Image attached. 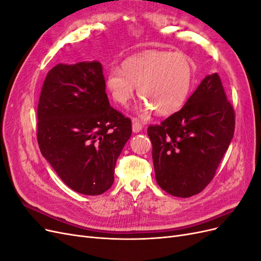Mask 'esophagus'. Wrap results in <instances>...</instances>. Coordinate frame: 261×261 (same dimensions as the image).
Here are the masks:
<instances>
[{"instance_id": "esophagus-1", "label": "esophagus", "mask_w": 261, "mask_h": 261, "mask_svg": "<svg viewBox=\"0 0 261 261\" xmlns=\"http://www.w3.org/2000/svg\"><path fill=\"white\" fill-rule=\"evenodd\" d=\"M132 128L134 133H139L141 129H143V125L137 120V118H133V125Z\"/></svg>"}]
</instances>
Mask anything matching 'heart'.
I'll return each instance as SVG.
<instances>
[{
  "label": "heart",
  "mask_w": 261,
  "mask_h": 261,
  "mask_svg": "<svg viewBox=\"0 0 261 261\" xmlns=\"http://www.w3.org/2000/svg\"><path fill=\"white\" fill-rule=\"evenodd\" d=\"M192 81L193 68L187 55L151 51L126 60L122 70L112 68L106 77V87L122 107L128 105L135 87L145 101L144 112L152 109L158 115H170L184 105Z\"/></svg>",
  "instance_id": "1"
}]
</instances>
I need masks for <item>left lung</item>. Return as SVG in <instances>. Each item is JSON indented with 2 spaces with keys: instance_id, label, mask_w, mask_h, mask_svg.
<instances>
[{
  "instance_id": "obj_1",
  "label": "left lung",
  "mask_w": 261,
  "mask_h": 261,
  "mask_svg": "<svg viewBox=\"0 0 261 261\" xmlns=\"http://www.w3.org/2000/svg\"><path fill=\"white\" fill-rule=\"evenodd\" d=\"M234 129V109L221 78L208 75L183 108L147 129L158 185L181 198L202 192L215 177Z\"/></svg>"
}]
</instances>
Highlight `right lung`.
Wrapping results in <instances>:
<instances>
[{
  "instance_id": "add662e5",
  "label": "right lung",
  "mask_w": 261,
  "mask_h": 261,
  "mask_svg": "<svg viewBox=\"0 0 261 261\" xmlns=\"http://www.w3.org/2000/svg\"><path fill=\"white\" fill-rule=\"evenodd\" d=\"M37 116L39 148L60 178L80 194L107 192L132 135V121L110 106L101 63L49 70Z\"/></svg>"
}]
</instances>
